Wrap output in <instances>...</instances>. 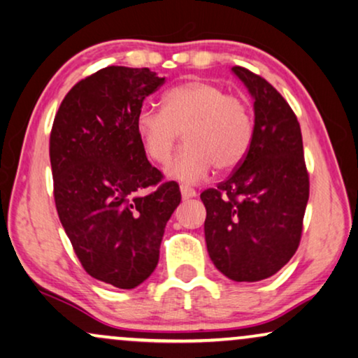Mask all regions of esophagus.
<instances>
[{"label":"esophagus","mask_w":358,"mask_h":358,"mask_svg":"<svg viewBox=\"0 0 358 358\" xmlns=\"http://www.w3.org/2000/svg\"><path fill=\"white\" fill-rule=\"evenodd\" d=\"M180 192H182L183 199H189V198L196 196V192H194L192 187H188V185H180Z\"/></svg>","instance_id":"obj_1"}]
</instances>
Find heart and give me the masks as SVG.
<instances>
[{"label":"heart","mask_w":358,"mask_h":358,"mask_svg":"<svg viewBox=\"0 0 358 358\" xmlns=\"http://www.w3.org/2000/svg\"><path fill=\"white\" fill-rule=\"evenodd\" d=\"M142 147L150 160L165 164L175 144L187 141L169 165L166 175L182 182H199L219 170H232L245 159L254 141V116L242 98L219 85L187 82L164 94V109L145 106L136 119Z\"/></svg>","instance_id":"obj_1"}]
</instances>
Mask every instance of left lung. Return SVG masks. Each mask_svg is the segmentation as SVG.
Segmentation results:
<instances>
[{"mask_svg":"<svg viewBox=\"0 0 358 358\" xmlns=\"http://www.w3.org/2000/svg\"><path fill=\"white\" fill-rule=\"evenodd\" d=\"M232 71L254 98V141L226 182L201 193L204 237L222 275L260 282L287 265L298 249L309 176L301 129L289 104L262 76L244 66Z\"/></svg>","mask_w":358,"mask_h":358,"instance_id":"left-lung-1","label":"left lung"}]
</instances>
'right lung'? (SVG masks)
Segmentation results:
<instances>
[{
  "label": "right lung",
  "instance_id": "right-lung-1",
  "mask_svg": "<svg viewBox=\"0 0 358 358\" xmlns=\"http://www.w3.org/2000/svg\"><path fill=\"white\" fill-rule=\"evenodd\" d=\"M165 78L149 69L106 66L66 93L50 132L60 222L93 278L132 289L159 264L165 226L182 201L175 182L147 160L136 119ZM157 186L149 195L145 187Z\"/></svg>",
  "mask_w": 358,
  "mask_h": 358
}]
</instances>
